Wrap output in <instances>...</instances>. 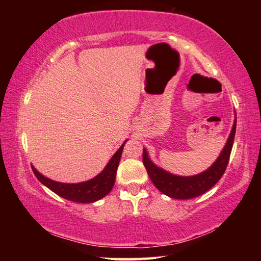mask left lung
<instances>
[{
  "mask_svg": "<svg viewBox=\"0 0 261 261\" xmlns=\"http://www.w3.org/2000/svg\"><path fill=\"white\" fill-rule=\"evenodd\" d=\"M235 132L236 113L231 131L218 159H216L215 162L208 169L192 176L175 175L156 166L151 160V158H149L147 149L144 148L143 162L145 168H146L149 178H151L153 184L155 185V188L159 189V191L168 197L174 198V199H191V198H196L207 192L211 188H213L218 183V180L222 177L224 171H226L229 156H230L231 153L233 138H235Z\"/></svg>",
  "mask_w": 261,
  "mask_h": 261,
  "instance_id": "8db88e82",
  "label": "left lung"
}]
</instances>
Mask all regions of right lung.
<instances>
[{
    "label": "right lung",
    "instance_id": "1",
    "mask_svg": "<svg viewBox=\"0 0 261 261\" xmlns=\"http://www.w3.org/2000/svg\"><path fill=\"white\" fill-rule=\"evenodd\" d=\"M127 139L121 145V147L117 149L112 159L108 161L107 165L103 168V170L98 174L95 177L85 180L81 183H62L56 182L50 178L46 177L45 175L35 169L32 166V170L34 175L40 182L50 189L53 192L59 194L60 197L64 198L67 200H71L74 202H82V204H90V202L98 201L102 199L103 197L112 191V189L116 179V171L118 163H120L123 147H124Z\"/></svg>",
    "mask_w": 261,
    "mask_h": 261
}]
</instances>
